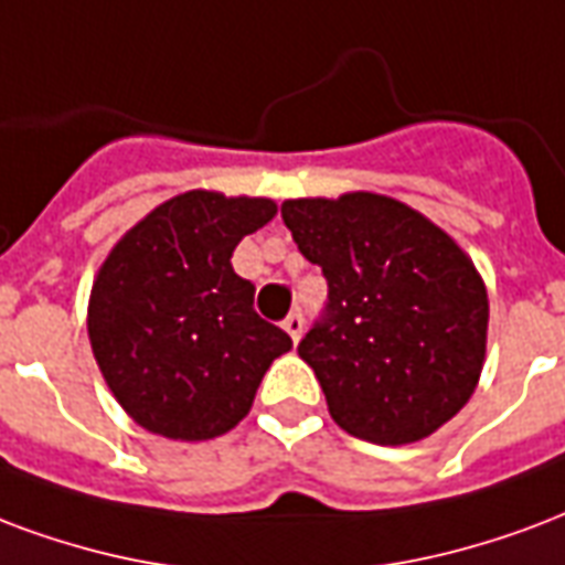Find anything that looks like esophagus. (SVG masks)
I'll return each instance as SVG.
<instances>
[{
	"mask_svg": "<svg viewBox=\"0 0 565 565\" xmlns=\"http://www.w3.org/2000/svg\"><path fill=\"white\" fill-rule=\"evenodd\" d=\"M284 329H287V335L294 338V341H299L305 332V317L299 311H290V315L284 317Z\"/></svg>",
	"mask_w": 565,
	"mask_h": 565,
	"instance_id": "esophagus-1",
	"label": "esophagus"
}]
</instances>
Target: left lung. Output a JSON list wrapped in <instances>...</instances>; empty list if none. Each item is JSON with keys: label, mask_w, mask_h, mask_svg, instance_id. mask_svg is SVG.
<instances>
[{"label": "left lung", "mask_w": 565, "mask_h": 565, "mask_svg": "<svg viewBox=\"0 0 565 565\" xmlns=\"http://www.w3.org/2000/svg\"><path fill=\"white\" fill-rule=\"evenodd\" d=\"M281 218L329 284L299 341L332 419L359 440L428 437L473 395L488 294L470 257L416 209L380 194L287 200Z\"/></svg>", "instance_id": "1"}]
</instances>
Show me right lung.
<instances>
[{"mask_svg":"<svg viewBox=\"0 0 565 565\" xmlns=\"http://www.w3.org/2000/svg\"><path fill=\"white\" fill-rule=\"evenodd\" d=\"M263 198L185 191L104 260L89 299L95 362L125 413L170 440H212L250 411L294 341L254 311L233 250L275 218Z\"/></svg>","mask_w":565,"mask_h":565,"instance_id":"1","label":"right lung"}]
</instances>
